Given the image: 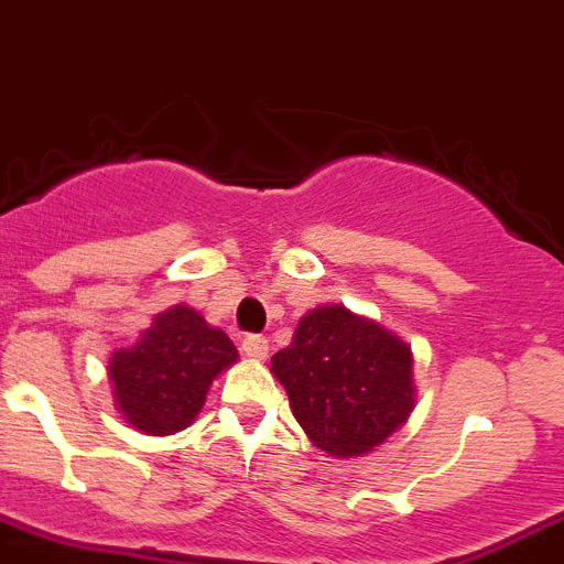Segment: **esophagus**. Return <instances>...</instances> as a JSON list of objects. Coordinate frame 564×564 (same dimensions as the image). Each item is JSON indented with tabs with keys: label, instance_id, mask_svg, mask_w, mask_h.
<instances>
[{
	"label": "esophagus",
	"instance_id": "obj_1",
	"mask_svg": "<svg viewBox=\"0 0 564 564\" xmlns=\"http://www.w3.org/2000/svg\"><path fill=\"white\" fill-rule=\"evenodd\" d=\"M241 347L249 358H258V361H263V358L269 356V339L260 334H249L247 339H243Z\"/></svg>",
	"mask_w": 564,
	"mask_h": 564
}]
</instances>
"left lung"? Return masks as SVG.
I'll list each match as a JSON object with an SVG mask.
<instances>
[{
    "label": "left lung",
    "instance_id": "obj_1",
    "mask_svg": "<svg viewBox=\"0 0 564 564\" xmlns=\"http://www.w3.org/2000/svg\"><path fill=\"white\" fill-rule=\"evenodd\" d=\"M271 371L306 437L336 458L375 451L415 408L410 345L339 304L306 312Z\"/></svg>",
    "mask_w": 564,
    "mask_h": 564
}]
</instances>
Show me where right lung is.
<instances>
[{"mask_svg":"<svg viewBox=\"0 0 564 564\" xmlns=\"http://www.w3.org/2000/svg\"><path fill=\"white\" fill-rule=\"evenodd\" d=\"M239 361L228 334L212 328L193 306L154 315L132 347L110 356L108 377L121 417L138 432L173 434L200 412L214 377Z\"/></svg>","mask_w":564,"mask_h":564,"instance_id":"right-lung-1","label":"right lung"}]
</instances>
